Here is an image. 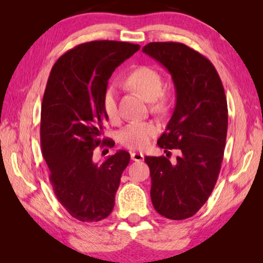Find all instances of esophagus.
<instances>
[{
	"mask_svg": "<svg viewBox=\"0 0 263 263\" xmlns=\"http://www.w3.org/2000/svg\"><path fill=\"white\" fill-rule=\"evenodd\" d=\"M131 159L133 160V161H142V160H144V154L139 153V152H132Z\"/></svg>",
	"mask_w": 263,
	"mask_h": 263,
	"instance_id": "1",
	"label": "esophagus"
}]
</instances>
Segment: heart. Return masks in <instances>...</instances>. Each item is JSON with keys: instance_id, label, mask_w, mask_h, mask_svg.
<instances>
[{"instance_id": "b5f03b06", "label": "heart", "mask_w": 263, "mask_h": 263, "mask_svg": "<svg viewBox=\"0 0 263 263\" xmlns=\"http://www.w3.org/2000/svg\"><path fill=\"white\" fill-rule=\"evenodd\" d=\"M127 83L136 89L146 101L153 102L154 110H162L166 100L161 96L163 81L157 69L149 66H140L128 74ZM103 110L111 122L119 117L117 105V92L114 86L106 89L103 96ZM159 126L152 121L131 122L124 126L118 135L123 146L131 149H144L159 133Z\"/></svg>"}]
</instances>
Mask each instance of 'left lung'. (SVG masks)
Here are the masks:
<instances>
[{
  "mask_svg": "<svg viewBox=\"0 0 263 263\" xmlns=\"http://www.w3.org/2000/svg\"><path fill=\"white\" fill-rule=\"evenodd\" d=\"M171 73L176 104L158 145L180 149L173 164L146 157L151 198L160 215L173 220L193 217L210 197L219 175L228 135V102L212 62L181 43H149L142 48Z\"/></svg>",
  "mask_w": 263,
  "mask_h": 263,
  "instance_id": "obj_1",
  "label": "left lung"
}]
</instances>
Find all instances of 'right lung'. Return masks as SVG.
I'll return each instance as SVG.
<instances>
[{"mask_svg": "<svg viewBox=\"0 0 263 263\" xmlns=\"http://www.w3.org/2000/svg\"><path fill=\"white\" fill-rule=\"evenodd\" d=\"M139 48L125 42L84 43L62 54L48 77L42 103V152L58 201L80 221H100L110 215L130 162L126 151L102 164L94 162L92 154L97 147H114L112 139L103 138L108 121L103 96L114 70Z\"/></svg>", "mask_w": 263, "mask_h": 263, "instance_id": "1", "label": "right lung"}]
</instances>
